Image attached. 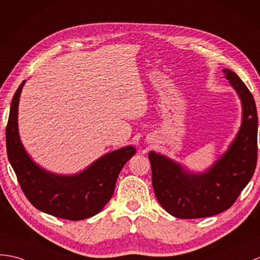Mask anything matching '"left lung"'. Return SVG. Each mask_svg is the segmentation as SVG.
<instances>
[{"instance_id": "obj_1", "label": "left lung", "mask_w": 260, "mask_h": 260, "mask_svg": "<svg viewBox=\"0 0 260 260\" xmlns=\"http://www.w3.org/2000/svg\"><path fill=\"white\" fill-rule=\"evenodd\" d=\"M243 104V122L229 149L210 170L189 174L165 156L150 152L156 198L177 218H203L225 212L249 183L257 165L258 117L255 100L236 73L222 70Z\"/></svg>"}]
</instances>
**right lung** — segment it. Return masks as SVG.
Segmentation results:
<instances>
[{"label": "right lung", "mask_w": 260, "mask_h": 260, "mask_svg": "<svg viewBox=\"0 0 260 260\" xmlns=\"http://www.w3.org/2000/svg\"><path fill=\"white\" fill-rule=\"evenodd\" d=\"M21 83L13 96L5 131L8 157L26 198L35 208L68 220H82L100 213L115 189L119 172L136 153L133 146L114 150L74 176L42 170L23 148L17 129Z\"/></svg>", "instance_id": "right-lung-1"}]
</instances>
